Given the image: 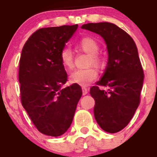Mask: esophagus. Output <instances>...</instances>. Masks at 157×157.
<instances>
[{
    "label": "esophagus",
    "instance_id": "esophagus-1",
    "mask_svg": "<svg viewBox=\"0 0 157 157\" xmlns=\"http://www.w3.org/2000/svg\"><path fill=\"white\" fill-rule=\"evenodd\" d=\"M82 90H83V96H85V95L87 94V93H88L87 88L85 87V86H83V87H82Z\"/></svg>",
    "mask_w": 157,
    "mask_h": 157
}]
</instances>
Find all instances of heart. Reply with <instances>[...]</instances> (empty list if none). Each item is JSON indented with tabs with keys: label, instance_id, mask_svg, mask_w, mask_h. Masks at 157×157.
<instances>
[{
	"label": "heart",
	"instance_id": "obj_1",
	"mask_svg": "<svg viewBox=\"0 0 157 157\" xmlns=\"http://www.w3.org/2000/svg\"><path fill=\"white\" fill-rule=\"evenodd\" d=\"M77 47L83 52L90 55L89 64L102 67L105 63L104 58L99 53V45L96 39L90 36H84L79 39ZM60 61L66 70H71L74 67V55L69 48H64L60 52ZM99 75L98 70L94 67L86 69H78L74 71L70 76V81L74 84L81 86H86L94 81Z\"/></svg>",
	"mask_w": 157,
	"mask_h": 157
}]
</instances>
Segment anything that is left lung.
Returning a JSON list of instances; mask_svg holds the SVG:
<instances>
[{
  "label": "left lung",
  "instance_id": "obj_1",
  "mask_svg": "<svg viewBox=\"0 0 157 157\" xmlns=\"http://www.w3.org/2000/svg\"><path fill=\"white\" fill-rule=\"evenodd\" d=\"M100 35L108 49V63L103 75L90 88L95 100L94 116L109 133H117L128 125L140 102L144 74L132 38L112 23H90L82 26ZM100 86L108 87L105 91Z\"/></svg>",
  "mask_w": 157,
  "mask_h": 157
}]
</instances>
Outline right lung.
<instances>
[{"instance_id":"add662e5","label":"right lung","mask_w":157,"mask_h":157,"mask_svg":"<svg viewBox=\"0 0 157 157\" xmlns=\"http://www.w3.org/2000/svg\"><path fill=\"white\" fill-rule=\"evenodd\" d=\"M78 25L36 30L25 43L19 67L20 100L38 131L52 137L67 131L82 96L79 85L63 88L67 74L60 52Z\"/></svg>"}]
</instances>
